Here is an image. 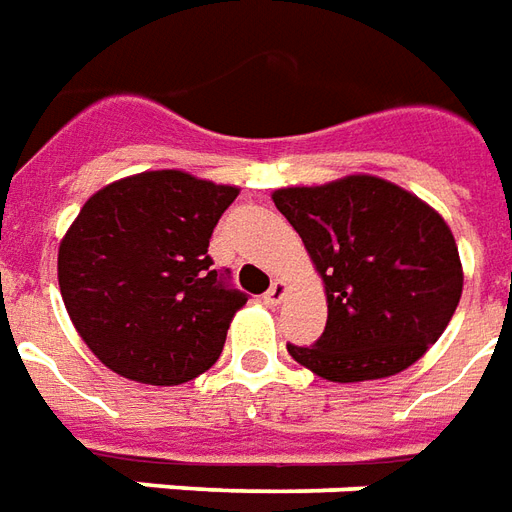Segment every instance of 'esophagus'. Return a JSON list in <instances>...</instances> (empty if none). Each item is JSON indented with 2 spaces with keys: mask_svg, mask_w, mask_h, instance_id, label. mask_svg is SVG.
<instances>
[{
  "mask_svg": "<svg viewBox=\"0 0 512 512\" xmlns=\"http://www.w3.org/2000/svg\"><path fill=\"white\" fill-rule=\"evenodd\" d=\"M285 296H288V285H285L282 279H277V282L268 288V293L263 296V301H266L268 307H277V304H282V299H285Z\"/></svg>",
  "mask_w": 512,
  "mask_h": 512,
  "instance_id": "1",
  "label": "esophagus"
}]
</instances>
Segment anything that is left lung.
Masks as SVG:
<instances>
[{
    "mask_svg": "<svg viewBox=\"0 0 512 512\" xmlns=\"http://www.w3.org/2000/svg\"><path fill=\"white\" fill-rule=\"evenodd\" d=\"M271 200L301 235L329 307L321 340L288 354L334 384L389 378L422 359L463 293L441 213L376 175L288 186Z\"/></svg>",
    "mask_w": 512,
    "mask_h": 512,
    "instance_id": "obj_1",
    "label": "left lung"
}]
</instances>
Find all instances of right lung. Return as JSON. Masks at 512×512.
<instances>
[{
	"label": "right lung",
	"instance_id": "1",
	"mask_svg": "<svg viewBox=\"0 0 512 512\" xmlns=\"http://www.w3.org/2000/svg\"><path fill=\"white\" fill-rule=\"evenodd\" d=\"M235 197L238 186L150 169L84 202L57 279L76 332L112 373L175 386L219 359L246 296L213 271L208 241Z\"/></svg>",
	"mask_w": 512,
	"mask_h": 512
}]
</instances>
